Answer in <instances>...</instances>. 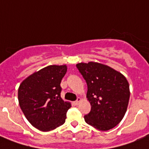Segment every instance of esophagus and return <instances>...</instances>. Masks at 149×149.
<instances>
[{
  "instance_id": "34e87169",
  "label": "esophagus",
  "mask_w": 149,
  "mask_h": 149,
  "mask_svg": "<svg viewBox=\"0 0 149 149\" xmlns=\"http://www.w3.org/2000/svg\"><path fill=\"white\" fill-rule=\"evenodd\" d=\"M81 99L80 97H78V99H77V100H76L75 102H74V104H75V105H78V103H79V102H81Z\"/></svg>"
}]
</instances>
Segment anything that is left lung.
Returning a JSON list of instances; mask_svg holds the SVG:
<instances>
[{
  "label": "left lung",
  "instance_id": "obj_1",
  "mask_svg": "<svg viewBox=\"0 0 149 149\" xmlns=\"http://www.w3.org/2000/svg\"><path fill=\"white\" fill-rule=\"evenodd\" d=\"M77 68L87 83L91 111L84 116L95 129L108 131L121 121L128 106L130 88L120 72L105 64L90 61L78 63Z\"/></svg>",
  "mask_w": 149,
  "mask_h": 149
}]
</instances>
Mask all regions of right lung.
Returning a JSON list of instances; mask_svg holds the SVG:
<instances>
[{
	"label": "right lung",
	"instance_id": "obj_1",
	"mask_svg": "<svg viewBox=\"0 0 149 149\" xmlns=\"http://www.w3.org/2000/svg\"><path fill=\"white\" fill-rule=\"evenodd\" d=\"M67 65H49L22 81L18 88L19 106L29 122L42 131L61 126L71 102L61 97V82Z\"/></svg>",
	"mask_w": 149,
	"mask_h": 149
}]
</instances>
